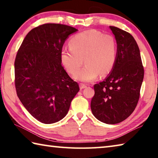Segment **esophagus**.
Listing matches in <instances>:
<instances>
[{
	"mask_svg": "<svg viewBox=\"0 0 158 158\" xmlns=\"http://www.w3.org/2000/svg\"><path fill=\"white\" fill-rule=\"evenodd\" d=\"M79 87H80V89H84L86 88V85L85 84H83V83H80L79 84Z\"/></svg>",
	"mask_w": 158,
	"mask_h": 158,
	"instance_id": "esophagus-1",
	"label": "esophagus"
}]
</instances>
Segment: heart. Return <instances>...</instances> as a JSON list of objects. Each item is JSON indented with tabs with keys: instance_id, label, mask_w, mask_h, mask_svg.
<instances>
[{
	"instance_id": "heart-1",
	"label": "heart",
	"mask_w": 158,
	"mask_h": 158,
	"mask_svg": "<svg viewBox=\"0 0 158 158\" xmlns=\"http://www.w3.org/2000/svg\"><path fill=\"white\" fill-rule=\"evenodd\" d=\"M70 48L61 52V61L66 70L75 73L83 61L85 66L74 77L78 81L89 82L98 75H106L112 70L117 56L115 39L96 30L85 31L70 40Z\"/></svg>"
}]
</instances>
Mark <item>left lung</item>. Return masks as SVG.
Returning a JSON list of instances; mask_svg holds the SVG:
<instances>
[{
    "label": "left lung",
    "mask_w": 158,
    "mask_h": 158,
    "mask_svg": "<svg viewBox=\"0 0 158 158\" xmlns=\"http://www.w3.org/2000/svg\"><path fill=\"white\" fill-rule=\"evenodd\" d=\"M110 29L116 40V62L106 78L94 85L90 107L96 118L114 125L127 118L136 107L144 68L134 37L118 27L110 26Z\"/></svg>",
    "instance_id": "obj_1"
}]
</instances>
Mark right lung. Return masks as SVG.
Returning a JSON list of instances; mask_svg holds the SVG:
<instances>
[{"label": "right lung", "mask_w": 158, "mask_h": 158, "mask_svg": "<svg viewBox=\"0 0 158 158\" xmlns=\"http://www.w3.org/2000/svg\"><path fill=\"white\" fill-rule=\"evenodd\" d=\"M77 31L65 24H44L28 33L17 52V95L31 115L44 124L64 118L79 90L61 61L65 41Z\"/></svg>", "instance_id": "right-lung-1"}]
</instances>
